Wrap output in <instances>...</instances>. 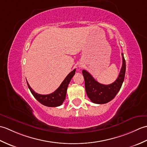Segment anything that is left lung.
<instances>
[{
	"instance_id": "obj_1",
	"label": "left lung",
	"mask_w": 147,
	"mask_h": 147,
	"mask_svg": "<svg viewBox=\"0 0 147 147\" xmlns=\"http://www.w3.org/2000/svg\"><path fill=\"white\" fill-rule=\"evenodd\" d=\"M123 65L117 80L110 85H103L93 78L88 71H82L85 83V90L88 98L92 102L104 104L111 101L119 91L124 80L126 73V61L123 54Z\"/></svg>"
}]
</instances>
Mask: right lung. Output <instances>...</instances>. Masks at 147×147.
<instances>
[{"label": "right lung", "mask_w": 147, "mask_h": 147, "mask_svg": "<svg viewBox=\"0 0 147 147\" xmlns=\"http://www.w3.org/2000/svg\"><path fill=\"white\" fill-rule=\"evenodd\" d=\"M76 69H74L72 71L71 73L68 74V75L65 77L64 80L62 82L59 86V88L55 90V92L51 93V94L48 95H40L38 93H36L34 90L31 88L29 85L28 83L27 82L28 86L30 90L31 93L34 96L37 100L43 105L47 106V107H58L62 104V103L64 101L65 98V96H66L67 93V89L69 83L72 78L75 74Z\"/></svg>", "instance_id": "add662e5"}]
</instances>
